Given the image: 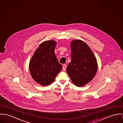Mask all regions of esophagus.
I'll return each mask as SVG.
<instances>
[{
	"instance_id": "esophagus-1",
	"label": "esophagus",
	"mask_w": 123,
	"mask_h": 123,
	"mask_svg": "<svg viewBox=\"0 0 123 123\" xmlns=\"http://www.w3.org/2000/svg\"><path fill=\"white\" fill-rule=\"evenodd\" d=\"M66 64H64L63 66V68H62V69H63V70L64 71H66Z\"/></svg>"
}]
</instances>
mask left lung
Wrapping results in <instances>:
<instances>
[{
	"mask_svg": "<svg viewBox=\"0 0 123 123\" xmlns=\"http://www.w3.org/2000/svg\"><path fill=\"white\" fill-rule=\"evenodd\" d=\"M71 61L66 72L73 83L77 86H82L95 77L97 70V62L90 47L82 40L72 41Z\"/></svg>",
	"mask_w": 123,
	"mask_h": 123,
	"instance_id": "8db88e82",
	"label": "left lung"
}]
</instances>
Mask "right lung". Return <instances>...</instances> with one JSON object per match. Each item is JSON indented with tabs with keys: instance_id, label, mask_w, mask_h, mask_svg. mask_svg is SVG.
I'll use <instances>...</instances> for the list:
<instances>
[{
	"instance_id": "obj_1",
	"label": "right lung",
	"mask_w": 123,
	"mask_h": 123,
	"mask_svg": "<svg viewBox=\"0 0 123 123\" xmlns=\"http://www.w3.org/2000/svg\"><path fill=\"white\" fill-rule=\"evenodd\" d=\"M56 45V42L53 40L43 42L30 61L31 75L35 81L43 86L51 84L62 68L54 52Z\"/></svg>"
}]
</instances>
